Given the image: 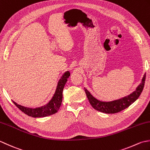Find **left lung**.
<instances>
[{"label": "left lung", "mask_w": 150, "mask_h": 150, "mask_svg": "<svg viewBox=\"0 0 150 150\" xmlns=\"http://www.w3.org/2000/svg\"><path fill=\"white\" fill-rule=\"evenodd\" d=\"M146 79V74L144 75L142 78L141 83L137 87L136 90L133 92L129 95L125 96L122 98L117 100L112 101V102H102V101L98 100L95 98L93 97L88 91L84 88L85 94H86L87 98L89 101V103L92 105L93 108L97 110V111L105 112V113L112 114L117 113L122 110L128 108L130 105L135 102L138 99V98L142 92L144 86Z\"/></svg>", "instance_id": "8db88e82"}]
</instances>
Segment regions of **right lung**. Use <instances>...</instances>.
<instances>
[{
	"mask_svg": "<svg viewBox=\"0 0 150 150\" xmlns=\"http://www.w3.org/2000/svg\"><path fill=\"white\" fill-rule=\"evenodd\" d=\"M70 75H71L70 72L69 71H67L62 76V78L58 81L56 92H55L52 98L47 105L42 106L41 108L32 109L27 108L24 106L17 104V103H15V102H13L21 111L28 116H30V117L40 118L54 115L58 111L61 105H62L63 99V90L66 82L67 81V79L69 78Z\"/></svg>",
	"mask_w": 150,
	"mask_h": 150,
	"instance_id": "right-lung-1",
	"label": "right lung"
}]
</instances>
